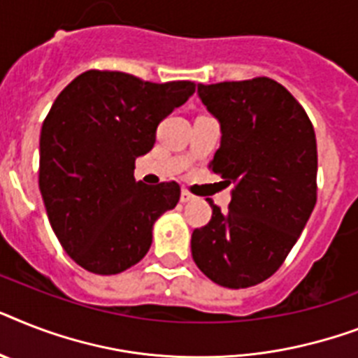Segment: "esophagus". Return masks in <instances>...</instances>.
<instances>
[{"mask_svg": "<svg viewBox=\"0 0 358 358\" xmlns=\"http://www.w3.org/2000/svg\"><path fill=\"white\" fill-rule=\"evenodd\" d=\"M180 200H182V202H191V200H194V194H191L187 191V189H182V193H180Z\"/></svg>", "mask_w": 358, "mask_h": 358, "instance_id": "34e87169", "label": "esophagus"}]
</instances>
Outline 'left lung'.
<instances>
[{"label":"left lung","instance_id":"8db88e82","mask_svg":"<svg viewBox=\"0 0 358 358\" xmlns=\"http://www.w3.org/2000/svg\"><path fill=\"white\" fill-rule=\"evenodd\" d=\"M199 97L222 134L209 169L234 189L228 213L209 200L213 215L191 235V254L211 281L246 289L280 268L315 209V129L272 78L199 84Z\"/></svg>","mask_w":358,"mask_h":358}]
</instances>
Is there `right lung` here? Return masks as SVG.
Wrapping results in <instances>:
<instances>
[{"mask_svg":"<svg viewBox=\"0 0 358 358\" xmlns=\"http://www.w3.org/2000/svg\"><path fill=\"white\" fill-rule=\"evenodd\" d=\"M194 94V83L154 84L90 69L55 99L40 132V193L66 254L88 272L119 274L143 259L152 226L180 200L176 182H136V158Z\"/></svg>","mask_w":358,"mask_h":358,"instance_id":"add662e5","label":"right lung"}]
</instances>
